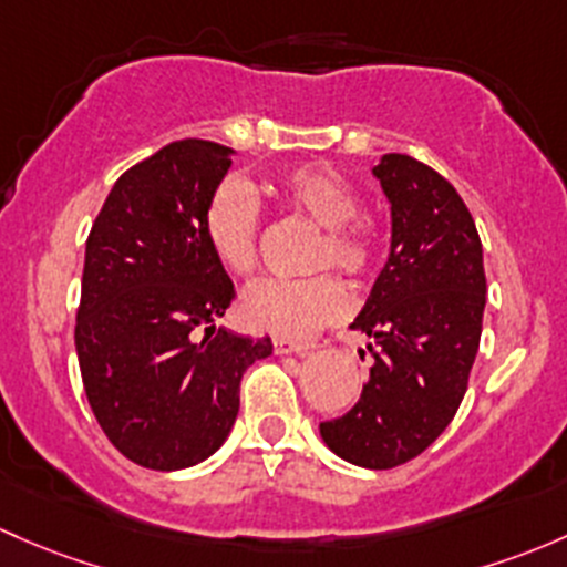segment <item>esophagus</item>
<instances>
[{
	"mask_svg": "<svg viewBox=\"0 0 567 567\" xmlns=\"http://www.w3.org/2000/svg\"><path fill=\"white\" fill-rule=\"evenodd\" d=\"M309 350H315L312 342H293V339H274V353L277 355H288V353H296V355H307Z\"/></svg>",
	"mask_w": 567,
	"mask_h": 567,
	"instance_id": "1",
	"label": "esophagus"
}]
</instances>
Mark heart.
Returning <instances> with one entry per match:
<instances>
[{
    "instance_id": "b5f03b06",
    "label": "heart",
    "mask_w": 567,
    "mask_h": 567,
    "mask_svg": "<svg viewBox=\"0 0 567 567\" xmlns=\"http://www.w3.org/2000/svg\"><path fill=\"white\" fill-rule=\"evenodd\" d=\"M279 195L290 212L323 228L309 252V271L337 268L353 279L372 271L378 258L374 228L359 217V193L337 171L323 165L290 171L279 184ZM258 230L260 214L252 189L238 178L217 184L204 212V234L214 258L241 277L252 274L260 258ZM348 309L350 296L326 274L307 279H260L241 296V318L252 329L296 339L344 318Z\"/></svg>"
}]
</instances>
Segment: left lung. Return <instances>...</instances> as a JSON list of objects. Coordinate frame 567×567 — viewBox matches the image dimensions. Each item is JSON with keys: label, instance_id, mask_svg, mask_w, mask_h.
Here are the masks:
<instances>
[{"label": "left lung", "instance_id": "8db88e82", "mask_svg": "<svg viewBox=\"0 0 567 567\" xmlns=\"http://www.w3.org/2000/svg\"><path fill=\"white\" fill-rule=\"evenodd\" d=\"M372 174L391 204V252L350 329L374 339L361 399L320 437L344 462L391 470L454 421L481 342L484 249L473 214L437 171L383 154Z\"/></svg>", "mask_w": 567, "mask_h": 567}]
</instances>
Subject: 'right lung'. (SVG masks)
I'll list each match as a JSON object with an SVG mask.
<instances>
[{
	"label": "right lung",
	"mask_w": 567,
	"mask_h": 567,
	"mask_svg": "<svg viewBox=\"0 0 567 567\" xmlns=\"http://www.w3.org/2000/svg\"><path fill=\"white\" fill-rule=\"evenodd\" d=\"M234 148L184 138L118 176L86 238L75 350L86 399L118 454L184 470L225 443L247 367L271 339L214 326L236 299L204 212ZM205 339H197V331Z\"/></svg>",
	"instance_id": "obj_1"
}]
</instances>
